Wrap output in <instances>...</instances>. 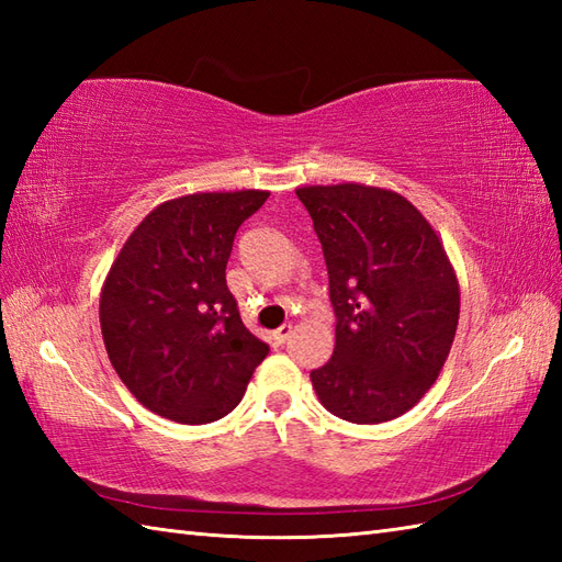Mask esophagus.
Wrapping results in <instances>:
<instances>
[{
    "label": "esophagus",
    "instance_id": "esophagus-1",
    "mask_svg": "<svg viewBox=\"0 0 562 562\" xmlns=\"http://www.w3.org/2000/svg\"><path fill=\"white\" fill-rule=\"evenodd\" d=\"M290 336H292V326L284 324V326H280L278 330L272 333V340H274V345H284V342L290 340Z\"/></svg>",
    "mask_w": 562,
    "mask_h": 562
}]
</instances>
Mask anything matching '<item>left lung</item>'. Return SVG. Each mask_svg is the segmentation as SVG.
<instances>
[{"instance_id": "left-lung-1", "label": "left lung", "mask_w": 562, "mask_h": 562, "mask_svg": "<svg viewBox=\"0 0 562 562\" xmlns=\"http://www.w3.org/2000/svg\"><path fill=\"white\" fill-rule=\"evenodd\" d=\"M296 198L314 220L336 312V350L312 372L316 396L348 423L393 420L447 362L457 272L429 222L393 190L306 186Z\"/></svg>"}]
</instances>
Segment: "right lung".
Wrapping results in <instances>:
<instances>
[{"mask_svg":"<svg viewBox=\"0 0 562 562\" xmlns=\"http://www.w3.org/2000/svg\"><path fill=\"white\" fill-rule=\"evenodd\" d=\"M268 195L236 190L164 202L111 266L99 304L105 352L151 413L183 425L220 420L270 352L226 288L238 226Z\"/></svg>","mask_w":562,"mask_h":562,"instance_id":"right-lung-1","label":"right lung"}]
</instances>
